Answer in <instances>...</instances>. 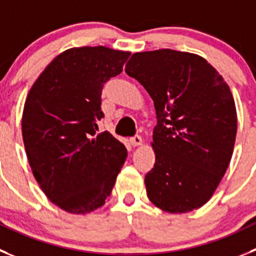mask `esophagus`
<instances>
[{"label":"esophagus","mask_w":256,"mask_h":256,"mask_svg":"<svg viewBox=\"0 0 256 256\" xmlns=\"http://www.w3.org/2000/svg\"><path fill=\"white\" fill-rule=\"evenodd\" d=\"M130 142H131V145H132V146H140V145H142V139L140 138L139 135H135V136H132V138H131Z\"/></svg>","instance_id":"obj_1"}]
</instances>
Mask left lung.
I'll list each match as a JSON object with an SVG mask.
<instances>
[{
	"mask_svg": "<svg viewBox=\"0 0 256 256\" xmlns=\"http://www.w3.org/2000/svg\"><path fill=\"white\" fill-rule=\"evenodd\" d=\"M125 72L148 90L156 112L148 197L169 214L200 208L232 156L238 116L230 87L204 58L172 49L135 52Z\"/></svg>",
	"mask_w": 256,
	"mask_h": 256,
	"instance_id": "obj_1",
	"label": "left lung"
}]
</instances>
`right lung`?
I'll list each match as a JSON object with an SVG mask.
<instances>
[{
    "label": "right lung",
    "mask_w": 256,
    "mask_h": 256,
    "mask_svg": "<svg viewBox=\"0 0 256 256\" xmlns=\"http://www.w3.org/2000/svg\"><path fill=\"white\" fill-rule=\"evenodd\" d=\"M130 52L72 48L42 70L26 97L22 139L36 182L52 204L86 214L104 204L128 156L104 117V84L122 72Z\"/></svg>",
    "instance_id": "add662e5"
}]
</instances>
